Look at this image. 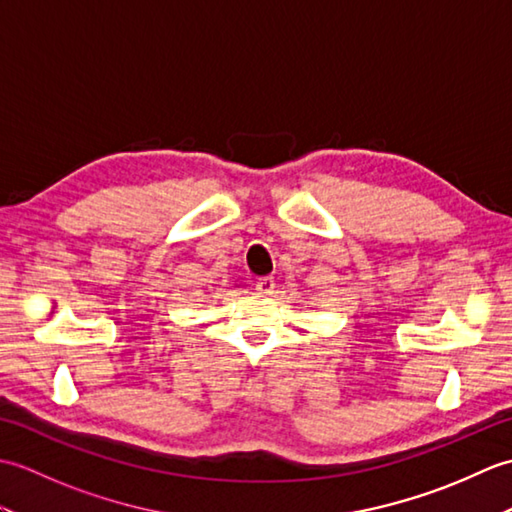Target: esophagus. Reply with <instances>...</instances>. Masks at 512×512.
<instances>
[{
	"label": "esophagus",
	"mask_w": 512,
	"mask_h": 512,
	"mask_svg": "<svg viewBox=\"0 0 512 512\" xmlns=\"http://www.w3.org/2000/svg\"><path fill=\"white\" fill-rule=\"evenodd\" d=\"M275 288H277V284H275V279H273V277H259V279H257V284H255L257 295H262V297L275 295Z\"/></svg>",
	"instance_id": "esophagus-1"
}]
</instances>
